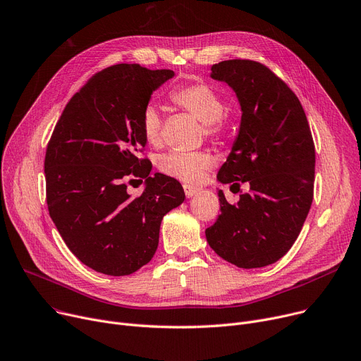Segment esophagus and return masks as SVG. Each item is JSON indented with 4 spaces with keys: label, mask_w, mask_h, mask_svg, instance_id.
Instances as JSON below:
<instances>
[{
    "label": "esophagus",
    "mask_w": 361,
    "mask_h": 361,
    "mask_svg": "<svg viewBox=\"0 0 361 361\" xmlns=\"http://www.w3.org/2000/svg\"><path fill=\"white\" fill-rule=\"evenodd\" d=\"M200 191V188H197V187H193V185H184V193H185V197H193V196H196L197 193Z\"/></svg>",
    "instance_id": "1"
}]
</instances>
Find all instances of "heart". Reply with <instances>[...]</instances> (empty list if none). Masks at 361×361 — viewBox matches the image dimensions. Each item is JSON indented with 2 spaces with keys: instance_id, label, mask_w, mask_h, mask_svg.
I'll list each match as a JSON object with an SVG mask.
<instances>
[{
  "instance_id": "1",
  "label": "heart",
  "mask_w": 361,
  "mask_h": 361,
  "mask_svg": "<svg viewBox=\"0 0 361 361\" xmlns=\"http://www.w3.org/2000/svg\"><path fill=\"white\" fill-rule=\"evenodd\" d=\"M170 99L199 118L209 136L221 137L226 133L228 122L222 116L224 100L212 85L202 81L184 84L170 92ZM140 123L143 136L152 145H157L161 140V113L155 104H148L143 109ZM212 164L213 159L207 152L173 151L161 159V170L180 181L196 183L202 180Z\"/></svg>"
}]
</instances>
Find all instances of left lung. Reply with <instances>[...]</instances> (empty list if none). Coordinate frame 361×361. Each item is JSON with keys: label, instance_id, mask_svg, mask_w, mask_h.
Here are the masks:
<instances>
[{"label": "left lung", "instance_id": "8db88e82", "mask_svg": "<svg viewBox=\"0 0 361 361\" xmlns=\"http://www.w3.org/2000/svg\"><path fill=\"white\" fill-rule=\"evenodd\" d=\"M210 77L226 82L241 106V125L218 180L248 183L229 204L219 190L221 214L206 229L210 248L239 269H258L292 248L314 199L315 145L296 94L255 61L214 63Z\"/></svg>", "mask_w": 361, "mask_h": 361}]
</instances>
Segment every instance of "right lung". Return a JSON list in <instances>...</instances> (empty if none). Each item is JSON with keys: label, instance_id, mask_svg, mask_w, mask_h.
I'll list each match as a JSON object with an SVG mask.
<instances>
[{"label": "right lung", "instance_id": "obj_1", "mask_svg": "<svg viewBox=\"0 0 361 361\" xmlns=\"http://www.w3.org/2000/svg\"><path fill=\"white\" fill-rule=\"evenodd\" d=\"M174 77L137 63L109 66L74 94L63 109L44 157L46 202L71 250L87 267L129 276L148 264L164 216L184 199L181 184L139 158L147 145L142 111L151 94ZM146 180L136 200L126 180Z\"/></svg>", "mask_w": 361, "mask_h": 361}]
</instances>
